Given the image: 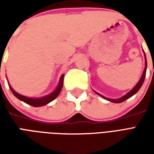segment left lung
<instances>
[{"label": "left lung", "mask_w": 154, "mask_h": 154, "mask_svg": "<svg viewBox=\"0 0 154 154\" xmlns=\"http://www.w3.org/2000/svg\"><path fill=\"white\" fill-rule=\"evenodd\" d=\"M144 57H145V67H144V70H143V74L142 76H141V78L139 79V82L136 84V86L134 88H133L132 90L130 91H129L128 93L125 94V96H123L122 97H120V98H119V99H110V98H106V97H105L104 96H102V95H100V94H99L98 92H97V91H95L96 93L98 94L99 96H100L101 97H103L104 99H106V100H109V101H111V102H114V103H120V102H123V101H125V100H127V99H129V98H130L131 97H133L135 93H137L138 91H139V90L140 89V87H142L143 83V81H144V79H145V76H146V70H147V59H146V56L145 54H144Z\"/></svg>", "instance_id": "left-lung-1"}]
</instances>
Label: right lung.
I'll return each mask as SVG.
<instances>
[{
	"label": "right lung",
	"mask_w": 154,
	"mask_h": 154,
	"mask_svg": "<svg viewBox=\"0 0 154 154\" xmlns=\"http://www.w3.org/2000/svg\"><path fill=\"white\" fill-rule=\"evenodd\" d=\"M63 77L64 74H63L60 77V80H59V83L57 85V88L52 92V93L48 94L45 97H40V98H30V97H25V96H22L20 94L17 93L13 88H12L10 85V89L12 91V93L14 94V96L18 98L19 100L24 101L25 103L28 104V105H30L32 106L35 107H38V106H45L47 105L49 102H51L52 100H54L56 97L59 95L61 90H62V87H63Z\"/></svg>",
	"instance_id": "obj_1"
}]
</instances>
